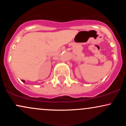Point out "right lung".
<instances>
[{
	"instance_id": "obj_1",
	"label": "right lung",
	"mask_w": 126,
	"mask_h": 126,
	"mask_svg": "<svg viewBox=\"0 0 126 126\" xmlns=\"http://www.w3.org/2000/svg\"><path fill=\"white\" fill-rule=\"evenodd\" d=\"M22 81L23 82H25V81H24V80H22Z\"/></svg>"
}]
</instances>
